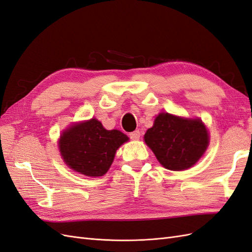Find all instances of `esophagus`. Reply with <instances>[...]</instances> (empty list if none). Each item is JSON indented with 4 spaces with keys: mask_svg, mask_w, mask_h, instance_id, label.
<instances>
[{
    "mask_svg": "<svg viewBox=\"0 0 252 252\" xmlns=\"http://www.w3.org/2000/svg\"><path fill=\"white\" fill-rule=\"evenodd\" d=\"M129 138L131 140H139L140 139V131L139 130H135L129 133Z\"/></svg>",
    "mask_w": 252,
    "mask_h": 252,
    "instance_id": "esophagus-1",
    "label": "esophagus"
}]
</instances>
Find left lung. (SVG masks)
<instances>
[{"label": "left lung", "instance_id": "1", "mask_svg": "<svg viewBox=\"0 0 252 252\" xmlns=\"http://www.w3.org/2000/svg\"><path fill=\"white\" fill-rule=\"evenodd\" d=\"M158 161L174 171L193 166L207 149L209 135L199 119L190 120L159 113L144 135Z\"/></svg>", "mask_w": 252, "mask_h": 252}]
</instances>
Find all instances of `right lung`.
Returning <instances> with one entry per match:
<instances>
[{
	"instance_id": "obj_1",
	"label": "right lung",
	"mask_w": 252,
	"mask_h": 252,
	"mask_svg": "<svg viewBox=\"0 0 252 252\" xmlns=\"http://www.w3.org/2000/svg\"><path fill=\"white\" fill-rule=\"evenodd\" d=\"M129 139L119 130H106L95 119L72 125L61 135L60 151L64 162L87 177L108 171L117 149Z\"/></svg>"
}]
</instances>
